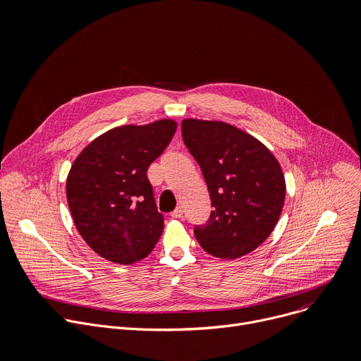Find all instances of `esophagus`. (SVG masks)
Segmentation results:
<instances>
[{
	"mask_svg": "<svg viewBox=\"0 0 361 361\" xmlns=\"http://www.w3.org/2000/svg\"><path fill=\"white\" fill-rule=\"evenodd\" d=\"M171 218H174V219H180V218H183V207H177L173 213H171Z\"/></svg>",
	"mask_w": 361,
	"mask_h": 361,
	"instance_id": "esophagus-1",
	"label": "esophagus"
}]
</instances>
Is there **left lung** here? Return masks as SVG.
<instances>
[{
  "label": "left lung",
  "instance_id": "obj_1",
  "mask_svg": "<svg viewBox=\"0 0 361 361\" xmlns=\"http://www.w3.org/2000/svg\"><path fill=\"white\" fill-rule=\"evenodd\" d=\"M181 133L213 207L204 225H195L200 247L225 259L254 251L273 232L284 204L280 164L259 140L224 122L185 118Z\"/></svg>",
  "mask_w": 361,
  "mask_h": 361
}]
</instances>
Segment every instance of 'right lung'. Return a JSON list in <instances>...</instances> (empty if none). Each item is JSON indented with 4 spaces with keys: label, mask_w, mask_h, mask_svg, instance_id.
<instances>
[{
    "label": "right lung",
    "mask_w": 361,
    "mask_h": 361,
    "mask_svg": "<svg viewBox=\"0 0 361 361\" xmlns=\"http://www.w3.org/2000/svg\"><path fill=\"white\" fill-rule=\"evenodd\" d=\"M177 130L164 118L145 126L111 129L78 155L66 180L72 219L84 241L103 258L133 264L151 254L164 229L149 165Z\"/></svg>",
    "instance_id": "add662e5"
}]
</instances>
